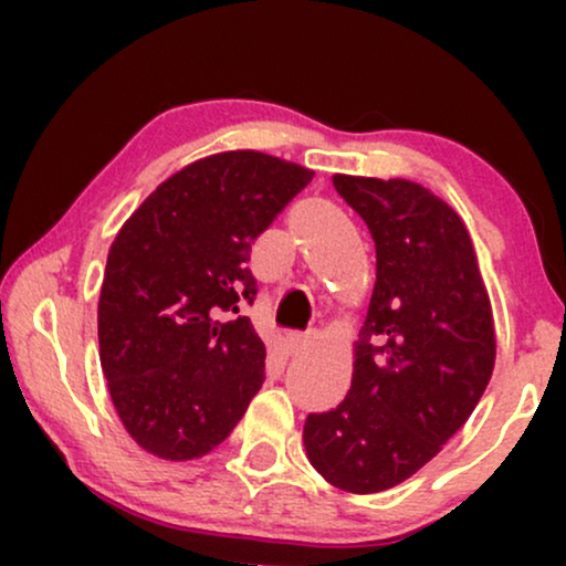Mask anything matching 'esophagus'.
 Wrapping results in <instances>:
<instances>
[{"instance_id":"obj_1","label":"esophagus","mask_w":566,"mask_h":566,"mask_svg":"<svg viewBox=\"0 0 566 566\" xmlns=\"http://www.w3.org/2000/svg\"><path fill=\"white\" fill-rule=\"evenodd\" d=\"M316 339L314 332H285V345L291 347V353H298L308 347Z\"/></svg>"}]
</instances>
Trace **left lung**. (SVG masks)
<instances>
[{
	"mask_svg": "<svg viewBox=\"0 0 566 566\" xmlns=\"http://www.w3.org/2000/svg\"><path fill=\"white\" fill-rule=\"evenodd\" d=\"M332 182L374 237L376 285L350 391L306 417L304 446L337 490L374 494L420 471L469 420L497 343L474 244L446 200L409 180Z\"/></svg>",
	"mask_w": 566,
	"mask_h": 566,
	"instance_id": "8db88e82",
	"label": "left lung"
}]
</instances>
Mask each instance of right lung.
Instances as JSON below:
<instances>
[{
	"mask_svg": "<svg viewBox=\"0 0 566 566\" xmlns=\"http://www.w3.org/2000/svg\"><path fill=\"white\" fill-rule=\"evenodd\" d=\"M312 177L262 151H221L167 177L123 223L99 289V363L144 451L200 459L260 391L265 345L239 316L258 293L247 260Z\"/></svg>",
	"mask_w": 566,
	"mask_h": 566,
	"instance_id": "right-lung-1",
	"label": "right lung"
}]
</instances>
